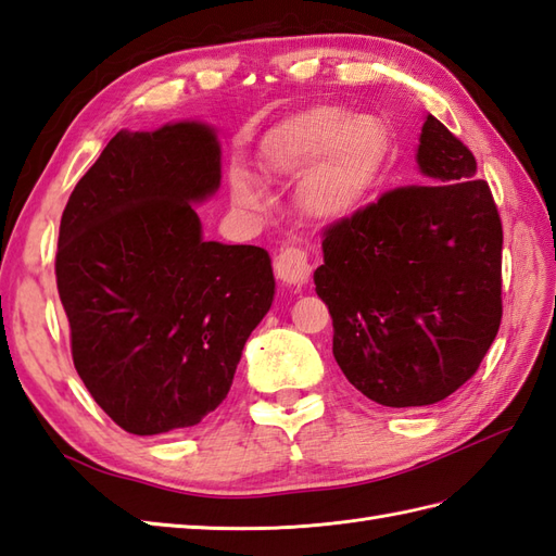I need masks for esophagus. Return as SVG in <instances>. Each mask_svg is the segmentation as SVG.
<instances>
[{
    "instance_id": "obj_1",
    "label": "esophagus",
    "mask_w": 556,
    "mask_h": 556,
    "mask_svg": "<svg viewBox=\"0 0 556 556\" xmlns=\"http://www.w3.org/2000/svg\"><path fill=\"white\" fill-rule=\"evenodd\" d=\"M309 273H312V263L305 249L287 247L281 249L275 258V275L281 283H287V287H303V283L309 279Z\"/></svg>"
}]
</instances>
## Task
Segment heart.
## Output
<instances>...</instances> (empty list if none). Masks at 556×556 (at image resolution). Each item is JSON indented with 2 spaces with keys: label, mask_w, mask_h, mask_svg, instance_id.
Listing matches in <instances>:
<instances>
[{
  "label": "heart",
  "mask_w": 556,
  "mask_h": 556,
  "mask_svg": "<svg viewBox=\"0 0 556 556\" xmlns=\"http://www.w3.org/2000/svg\"><path fill=\"white\" fill-rule=\"evenodd\" d=\"M392 148L388 122L374 112L312 105L279 119L261 140V166L275 178H295V204L309 220L340 223L357 213L386 170ZM232 199L247 216L269 206L265 182L237 166Z\"/></svg>",
  "instance_id": "heart-1"
}]
</instances>
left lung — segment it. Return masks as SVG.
<instances>
[{
	"mask_svg": "<svg viewBox=\"0 0 556 556\" xmlns=\"http://www.w3.org/2000/svg\"><path fill=\"white\" fill-rule=\"evenodd\" d=\"M416 164L422 185L326 230L315 269L340 371L388 408L446 400L475 376L503 317V225L472 152L425 115Z\"/></svg>",
	"mask_w": 556,
	"mask_h": 556,
	"instance_id": "8db88e82",
	"label": "left lung"
}]
</instances>
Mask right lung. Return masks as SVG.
I'll use <instances>...</instances> for the list:
<instances>
[{"label":"right lung","instance_id":"add662e5","mask_svg":"<svg viewBox=\"0 0 556 556\" xmlns=\"http://www.w3.org/2000/svg\"><path fill=\"white\" fill-rule=\"evenodd\" d=\"M220 154L199 119L122 129L63 211L55 279L73 362L96 404L138 437L216 410L275 301L265 249L204 239L194 206L218 192Z\"/></svg>","mask_w":556,"mask_h":556}]
</instances>
